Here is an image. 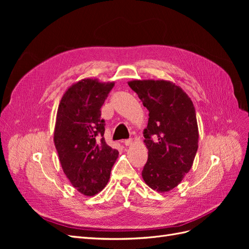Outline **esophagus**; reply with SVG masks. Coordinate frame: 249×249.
<instances>
[{"label":"esophagus","instance_id":"34e87169","mask_svg":"<svg viewBox=\"0 0 249 249\" xmlns=\"http://www.w3.org/2000/svg\"><path fill=\"white\" fill-rule=\"evenodd\" d=\"M132 142H133V140L130 138V139H125L124 141V145H126V146H129V145H131L132 144Z\"/></svg>","mask_w":249,"mask_h":249}]
</instances>
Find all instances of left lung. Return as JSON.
<instances>
[{
	"label": "left lung",
	"mask_w": 249,
	"mask_h": 249,
	"mask_svg": "<svg viewBox=\"0 0 249 249\" xmlns=\"http://www.w3.org/2000/svg\"><path fill=\"white\" fill-rule=\"evenodd\" d=\"M129 86L148 110L143 132L148 149L142 178L158 192L169 191L190 170L198 148V127L193 103L168 81H132Z\"/></svg>",
	"instance_id": "8db88e82"
}]
</instances>
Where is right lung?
I'll use <instances>...</instances> for the list:
<instances>
[{
  "label": "right lung",
  "instance_id": "add662e5",
  "mask_svg": "<svg viewBox=\"0 0 249 249\" xmlns=\"http://www.w3.org/2000/svg\"><path fill=\"white\" fill-rule=\"evenodd\" d=\"M114 83L84 79L69 88L57 112L54 142L65 176L79 192L92 196L107 185L118 150L104 138L101 108Z\"/></svg>",
  "mask_w": 249,
  "mask_h": 249
}]
</instances>
